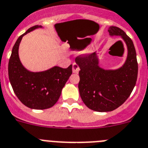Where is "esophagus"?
I'll return each mask as SVG.
<instances>
[{
    "label": "esophagus",
    "mask_w": 148,
    "mask_h": 148,
    "mask_svg": "<svg viewBox=\"0 0 148 148\" xmlns=\"http://www.w3.org/2000/svg\"><path fill=\"white\" fill-rule=\"evenodd\" d=\"M79 70H80V69H79V66L77 65L76 64H73V73H75V74H78L79 72Z\"/></svg>",
    "instance_id": "34e87169"
}]
</instances>
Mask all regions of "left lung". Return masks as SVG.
I'll list each match as a JSON object with an SVG mask.
<instances>
[{
  "label": "left lung",
  "instance_id": "1",
  "mask_svg": "<svg viewBox=\"0 0 148 148\" xmlns=\"http://www.w3.org/2000/svg\"><path fill=\"white\" fill-rule=\"evenodd\" d=\"M108 31L111 36H121L127 45V57L122 66L116 69L100 67L97 52L75 58L80 68L81 98L88 108L99 112H112L121 106L132 93L138 76L136 52L132 40L115 26L109 27Z\"/></svg>",
  "mask_w": 148,
  "mask_h": 148
}]
</instances>
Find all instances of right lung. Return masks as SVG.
I'll list each match as a JSON object with an SVG mask.
<instances>
[{
    "mask_svg": "<svg viewBox=\"0 0 148 148\" xmlns=\"http://www.w3.org/2000/svg\"><path fill=\"white\" fill-rule=\"evenodd\" d=\"M42 27L41 25H35L18 38L8 64L9 79L14 93L25 106L32 109L52 107L73 73L72 65L66 69L55 66L42 72H31L22 65L18 56L21 39L27 33Z\"/></svg>",
    "mask_w": 148,
    "mask_h": 148,
    "instance_id": "right-lung-1",
    "label": "right lung"
}]
</instances>
